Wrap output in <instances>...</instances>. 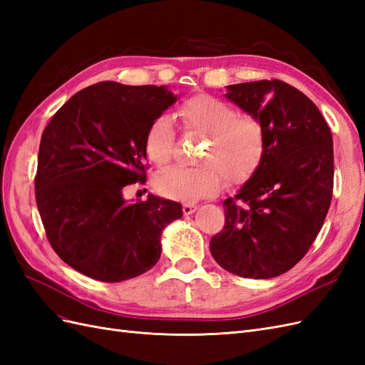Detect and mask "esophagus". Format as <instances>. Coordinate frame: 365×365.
Returning <instances> with one entry per match:
<instances>
[{
	"mask_svg": "<svg viewBox=\"0 0 365 365\" xmlns=\"http://www.w3.org/2000/svg\"><path fill=\"white\" fill-rule=\"evenodd\" d=\"M196 208H197V207H196L195 204H182V212H184L185 216H189V215L195 213Z\"/></svg>",
	"mask_w": 365,
	"mask_h": 365,
	"instance_id": "34e87169",
	"label": "esophagus"
}]
</instances>
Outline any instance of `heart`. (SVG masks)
Listing matches in <instances>:
<instances>
[{
    "instance_id": "heart-1",
    "label": "heart",
    "mask_w": 365,
    "mask_h": 365,
    "mask_svg": "<svg viewBox=\"0 0 365 365\" xmlns=\"http://www.w3.org/2000/svg\"><path fill=\"white\" fill-rule=\"evenodd\" d=\"M178 115L185 130L205 137L200 150V165H170L155 176L160 195L176 201H196L220 190L224 178L240 182L256 172L264 152V128L251 114L220 98L196 94L180 105ZM175 141L168 115L153 118L145 134V152L155 164L170 160Z\"/></svg>"
}]
</instances>
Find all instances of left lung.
<instances>
[{
  "label": "left lung",
  "mask_w": 365,
  "mask_h": 365,
  "mask_svg": "<svg viewBox=\"0 0 365 365\" xmlns=\"http://www.w3.org/2000/svg\"><path fill=\"white\" fill-rule=\"evenodd\" d=\"M225 97L264 128L259 168L224 201L225 225L210 240L215 260L245 279L289 271L314 244L334 192V140L317 105L272 79L227 86Z\"/></svg>",
  "instance_id": "left-lung-1"
}]
</instances>
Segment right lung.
<instances>
[{"mask_svg": "<svg viewBox=\"0 0 365 365\" xmlns=\"http://www.w3.org/2000/svg\"><path fill=\"white\" fill-rule=\"evenodd\" d=\"M165 86L101 82L76 93L42 132L35 196L51 248L88 277L115 283L149 271L178 202L123 189L146 181L145 134L176 102Z\"/></svg>", "mask_w": 365, "mask_h": 365, "instance_id": "1", "label": "right lung"}]
</instances>
